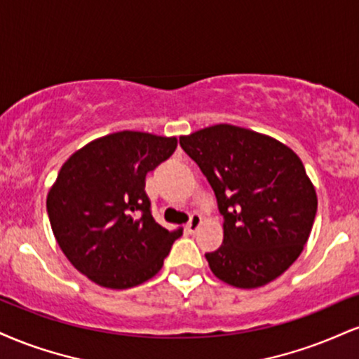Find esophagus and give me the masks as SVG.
<instances>
[{
	"label": "esophagus",
	"instance_id": "34e87169",
	"mask_svg": "<svg viewBox=\"0 0 359 359\" xmlns=\"http://www.w3.org/2000/svg\"><path fill=\"white\" fill-rule=\"evenodd\" d=\"M201 224H202V215L197 214V212H194L191 215V219H189V222H187V226H185V229H187V231L191 232V234H194V232H197V229L201 227Z\"/></svg>",
	"mask_w": 359,
	"mask_h": 359
}]
</instances>
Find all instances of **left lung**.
I'll list each match as a JSON object with an SVG mask.
<instances>
[{
  "mask_svg": "<svg viewBox=\"0 0 359 359\" xmlns=\"http://www.w3.org/2000/svg\"><path fill=\"white\" fill-rule=\"evenodd\" d=\"M179 142L209 180L224 217V243L205 254L210 271L243 289L283 274L308 243L318 210L301 158L274 138L227 123Z\"/></svg>",
  "mask_w": 359,
  "mask_h": 359,
  "instance_id": "left-lung-1",
  "label": "left lung"
}]
</instances>
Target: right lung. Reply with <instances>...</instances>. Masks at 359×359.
Instances as JSON below:
<instances>
[{
	"mask_svg": "<svg viewBox=\"0 0 359 359\" xmlns=\"http://www.w3.org/2000/svg\"><path fill=\"white\" fill-rule=\"evenodd\" d=\"M175 137L116 132L90 142L63 163L46 210L56 243L81 274L110 289L145 283L182 231L155 222L145 177L167 161Z\"/></svg>",
	"mask_w": 359,
	"mask_h": 359,
	"instance_id": "add662e5",
	"label": "right lung"
}]
</instances>
